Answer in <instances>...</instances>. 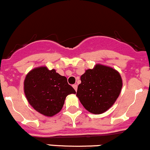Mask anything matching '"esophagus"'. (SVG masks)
<instances>
[{
  "instance_id": "obj_1",
  "label": "esophagus",
  "mask_w": 150,
  "mask_h": 150,
  "mask_svg": "<svg viewBox=\"0 0 150 150\" xmlns=\"http://www.w3.org/2000/svg\"><path fill=\"white\" fill-rule=\"evenodd\" d=\"M73 88H74L76 91H77V88H78V86H77L76 84H74V85H73Z\"/></svg>"
}]
</instances>
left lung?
Listing matches in <instances>:
<instances>
[{
  "label": "left lung",
  "instance_id": "obj_1",
  "mask_svg": "<svg viewBox=\"0 0 150 150\" xmlns=\"http://www.w3.org/2000/svg\"><path fill=\"white\" fill-rule=\"evenodd\" d=\"M76 96L90 112L101 114L113 105L122 86V79L117 71L97 64L81 76Z\"/></svg>",
  "mask_w": 150,
  "mask_h": 150
}]
</instances>
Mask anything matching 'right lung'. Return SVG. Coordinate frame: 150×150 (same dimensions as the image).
Masks as SVG:
<instances>
[{"mask_svg": "<svg viewBox=\"0 0 150 150\" xmlns=\"http://www.w3.org/2000/svg\"><path fill=\"white\" fill-rule=\"evenodd\" d=\"M24 90L30 105L49 117L62 110L67 96L76 93L66 77L45 67L30 71L25 77Z\"/></svg>", "mask_w": 150, "mask_h": 150, "instance_id": "right-lung-1", "label": "right lung"}]
</instances>
